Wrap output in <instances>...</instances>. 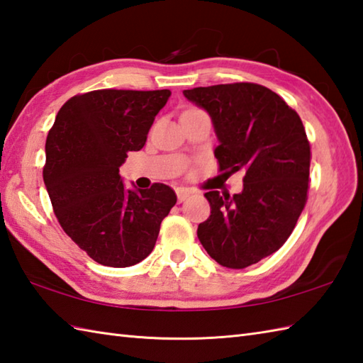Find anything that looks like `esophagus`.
<instances>
[{"label": "esophagus", "instance_id": "esophagus-1", "mask_svg": "<svg viewBox=\"0 0 363 363\" xmlns=\"http://www.w3.org/2000/svg\"><path fill=\"white\" fill-rule=\"evenodd\" d=\"M176 195H177V201L182 203V201H186V199L191 195V191L189 189L179 187V189H176Z\"/></svg>", "mask_w": 363, "mask_h": 363}]
</instances>
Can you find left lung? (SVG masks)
<instances>
[{
    "label": "left lung",
    "instance_id": "8db88e82",
    "mask_svg": "<svg viewBox=\"0 0 363 363\" xmlns=\"http://www.w3.org/2000/svg\"><path fill=\"white\" fill-rule=\"evenodd\" d=\"M212 120L220 169L245 168L243 189L207 191L211 217L199 223L207 254L246 268L277 251L295 229L309 189L311 145L299 115L269 89L251 82L184 90Z\"/></svg>",
    "mask_w": 363,
    "mask_h": 363
}]
</instances>
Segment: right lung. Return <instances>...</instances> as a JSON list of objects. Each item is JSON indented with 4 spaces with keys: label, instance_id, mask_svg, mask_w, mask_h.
Returning <instances> with one entry per match:
<instances>
[{
    "label": "right lung",
    "instance_id": "right-lung-1",
    "mask_svg": "<svg viewBox=\"0 0 363 363\" xmlns=\"http://www.w3.org/2000/svg\"><path fill=\"white\" fill-rule=\"evenodd\" d=\"M169 90H95L60 107L46 137L43 181L67 235L95 262L125 268L150 256L176 204L165 184L128 189L120 176L140 151Z\"/></svg>",
    "mask_w": 363,
    "mask_h": 363
}]
</instances>
